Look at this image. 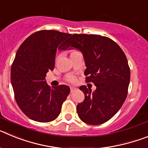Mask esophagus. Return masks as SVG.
<instances>
[{"mask_svg":"<svg viewBox=\"0 0 148 148\" xmlns=\"http://www.w3.org/2000/svg\"><path fill=\"white\" fill-rule=\"evenodd\" d=\"M77 89L75 87H70V92H73L74 91H75Z\"/></svg>","mask_w":148,"mask_h":148,"instance_id":"34e87169","label":"esophagus"}]
</instances>
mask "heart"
Returning <instances> with one entry per match:
<instances>
[{
    "label": "heart",
    "mask_w": 148,
    "mask_h": 148,
    "mask_svg": "<svg viewBox=\"0 0 148 148\" xmlns=\"http://www.w3.org/2000/svg\"><path fill=\"white\" fill-rule=\"evenodd\" d=\"M67 81L70 83H75V76H73V75H70V76L67 78Z\"/></svg>",
    "instance_id": "1"
}]
</instances>
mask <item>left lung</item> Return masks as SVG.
Returning <instances> with one entry per match:
<instances>
[{"label": "left lung", "instance_id": "8db88e82", "mask_svg": "<svg viewBox=\"0 0 148 148\" xmlns=\"http://www.w3.org/2000/svg\"><path fill=\"white\" fill-rule=\"evenodd\" d=\"M70 47L82 51L86 82L96 87L93 92L84 85L79 87L84 100L77 105L78 117L89 125L103 124L119 110L127 95L130 70L126 56L114 40L101 35L74 34L60 49Z\"/></svg>", "mask_w": 148, "mask_h": 148}]
</instances>
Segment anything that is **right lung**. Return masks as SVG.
Wrapping results in <instances>:
<instances>
[{"mask_svg": "<svg viewBox=\"0 0 148 148\" xmlns=\"http://www.w3.org/2000/svg\"><path fill=\"white\" fill-rule=\"evenodd\" d=\"M71 34L40 30L29 36L19 49L11 67V82L18 107L31 119L49 122L61 113L70 92L68 86L50 87L46 74L53 70L56 53Z\"/></svg>", "mask_w": 148, "mask_h": 148, "instance_id": "obj_1", "label": "right lung"}]
</instances>
